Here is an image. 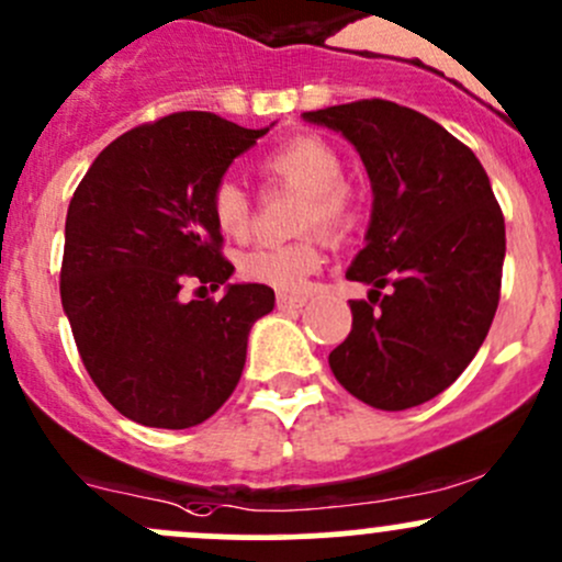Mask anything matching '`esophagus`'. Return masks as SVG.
I'll return each mask as SVG.
<instances>
[{
  "mask_svg": "<svg viewBox=\"0 0 562 562\" xmlns=\"http://www.w3.org/2000/svg\"><path fill=\"white\" fill-rule=\"evenodd\" d=\"M276 305H279V311H297V307L305 305V297H300V294L279 292V297H276Z\"/></svg>",
  "mask_w": 562,
  "mask_h": 562,
  "instance_id": "obj_1",
  "label": "esophagus"
}]
</instances>
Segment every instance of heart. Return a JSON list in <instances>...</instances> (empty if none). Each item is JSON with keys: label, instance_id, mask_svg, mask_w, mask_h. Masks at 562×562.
Returning a JSON list of instances; mask_svg holds the SVG:
<instances>
[{"label": "heart", "instance_id": "b5f03b06", "mask_svg": "<svg viewBox=\"0 0 562 562\" xmlns=\"http://www.w3.org/2000/svg\"><path fill=\"white\" fill-rule=\"evenodd\" d=\"M262 171L276 182L305 192L300 231H322L327 238H346L359 220V198L342 179V155L316 134H300L265 155ZM211 220L231 240H244L251 231V201L235 179H222L211 192ZM322 268L316 238L294 244L255 246L240 255L238 273L279 292H297Z\"/></svg>", "mask_w": 562, "mask_h": 562}]
</instances>
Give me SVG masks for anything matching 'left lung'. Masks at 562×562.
Instances as JSON below:
<instances>
[{"instance_id":"obj_1","label":"left lung","mask_w":562,"mask_h":562,"mask_svg":"<svg viewBox=\"0 0 562 562\" xmlns=\"http://www.w3.org/2000/svg\"><path fill=\"white\" fill-rule=\"evenodd\" d=\"M303 120L346 136L372 184L367 244L346 273L370 300H351L331 372L370 407H418L456 383L496 316L506 233L491 179L467 144L394 101Z\"/></svg>"}]
</instances>
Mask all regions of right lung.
Masks as SVG:
<instances>
[{
	"label": "right lung",
	"instance_id": "obj_1",
	"mask_svg": "<svg viewBox=\"0 0 562 562\" xmlns=\"http://www.w3.org/2000/svg\"><path fill=\"white\" fill-rule=\"evenodd\" d=\"M268 128L177 112L117 136L82 177L66 214L61 303L77 351L125 418L190 428L238 385L265 283H231L211 192ZM190 280L226 283L222 301L184 304Z\"/></svg>",
	"mask_w": 562,
	"mask_h": 562
}]
</instances>
